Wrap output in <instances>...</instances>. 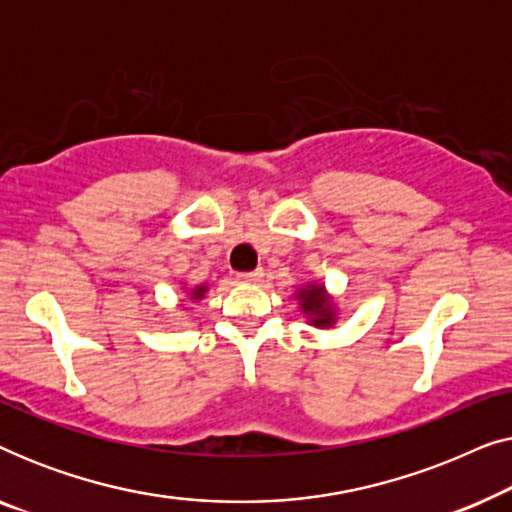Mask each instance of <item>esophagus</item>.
<instances>
[{"mask_svg": "<svg viewBox=\"0 0 512 512\" xmlns=\"http://www.w3.org/2000/svg\"><path fill=\"white\" fill-rule=\"evenodd\" d=\"M261 277H263V270H261V268L251 270V272H240V275H237V279H240V282H244V284H256V282H261Z\"/></svg>", "mask_w": 512, "mask_h": 512, "instance_id": "obj_1", "label": "esophagus"}]
</instances>
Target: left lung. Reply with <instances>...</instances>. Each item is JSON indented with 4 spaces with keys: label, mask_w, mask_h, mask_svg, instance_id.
Masks as SVG:
<instances>
[{
    "label": "left lung",
    "mask_w": 512,
    "mask_h": 512,
    "mask_svg": "<svg viewBox=\"0 0 512 512\" xmlns=\"http://www.w3.org/2000/svg\"><path fill=\"white\" fill-rule=\"evenodd\" d=\"M300 303H303V310L314 317V326H331L333 312L326 303L324 286H307L305 291H300Z\"/></svg>",
    "instance_id": "8db88e82"
}]
</instances>
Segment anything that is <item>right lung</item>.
<instances>
[{
	"instance_id": "right-lung-1",
	"label": "right lung",
	"mask_w": 512,
	"mask_h": 512,
	"mask_svg": "<svg viewBox=\"0 0 512 512\" xmlns=\"http://www.w3.org/2000/svg\"><path fill=\"white\" fill-rule=\"evenodd\" d=\"M202 293H205V286H200V289H195V291H193V298H200Z\"/></svg>"
}]
</instances>
